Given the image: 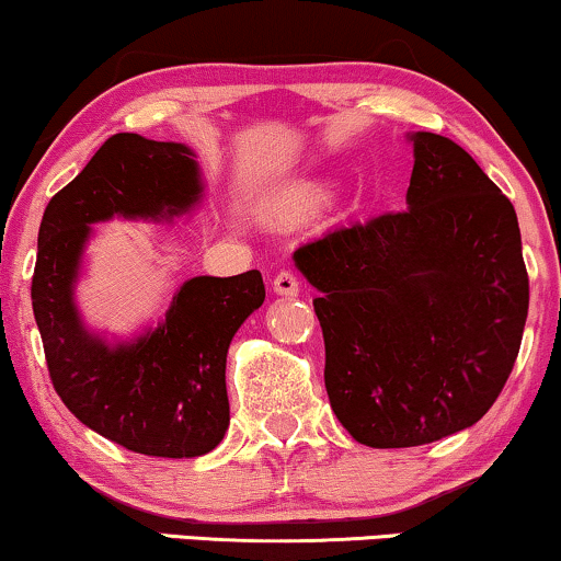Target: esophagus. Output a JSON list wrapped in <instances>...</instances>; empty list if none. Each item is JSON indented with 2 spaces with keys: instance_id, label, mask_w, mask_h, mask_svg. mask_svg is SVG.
Instances as JSON below:
<instances>
[{
  "instance_id": "esophagus-1",
  "label": "esophagus",
  "mask_w": 561,
  "mask_h": 561,
  "mask_svg": "<svg viewBox=\"0 0 561 561\" xmlns=\"http://www.w3.org/2000/svg\"><path fill=\"white\" fill-rule=\"evenodd\" d=\"M273 290L278 296H288V298H294V296H298V290H301V286H298V278L294 273H288V271H283V273H278L273 278Z\"/></svg>"
}]
</instances>
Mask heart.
I'll return each instance as SVG.
<instances>
[{
  "instance_id": "obj_1",
  "label": "heart",
  "mask_w": 561,
  "mask_h": 561,
  "mask_svg": "<svg viewBox=\"0 0 561 561\" xmlns=\"http://www.w3.org/2000/svg\"><path fill=\"white\" fill-rule=\"evenodd\" d=\"M321 198H324V188L321 186H301V188H294L290 191V194H286L283 196V202H280V206L286 211H309V209H313V206H317Z\"/></svg>"
}]
</instances>
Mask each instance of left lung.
<instances>
[{
  "label": "left lung",
  "mask_w": 561,
  "mask_h": 561,
  "mask_svg": "<svg viewBox=\"0 0 561 561\" xmlns=\"http://www.w3.org/2000/svg\"><path fill=\"white\" fill-rule=\"evenodd\" d=\"M405 137L409 209L294 252L319 290L329 403L352 439L375 449L478 424L508 380L528 313L513 204L449 137Z\"/></svg>",
  "instance_id": "8db88e82"
}]
</instances>
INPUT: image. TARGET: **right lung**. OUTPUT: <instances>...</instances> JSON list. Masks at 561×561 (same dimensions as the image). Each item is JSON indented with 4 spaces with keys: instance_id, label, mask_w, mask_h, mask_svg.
I'll list each match as a JSON object with an SVG mask.
<instances>
[{
    "instance_id": "obj_1",
    "label": "right lung",
    "mask_w": 561,
    "mask_h": 561,
    "mask_svg": "<svg viewBox=\"0 0 561 561\" xmlns=\"http://www.w3.org/2000/svg\"><path fill=\"white\" fill-rule=\"evenodd\" d=\"M196 152L135 133L106 140L45 206L37 232L33 313L50 380L91 432L148 457H202L229 426L227 350L265 301L260 271L196 275L165 317L129 340H106L76 304L83 252L99 221H173L202 204Z\"/></svg>"
}]
</instances>
